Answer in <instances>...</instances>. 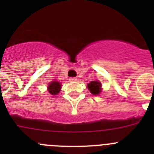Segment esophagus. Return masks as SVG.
Segmentation results:
<instances>
[{
    "label": "esophagus",
    "instance_id": "1",
    "mask_svg": "<svg viewBox=\"0 0 154 154\" xmlns=\"http://www.w3.org/2000/svg\"><path fill=\"white\" fill-rule=\"evenodd\" d=\"M69 80H70L71 82H75L77 81V78H75V77H72V78L69 79Z\"/></svg>",
    "mask_w": 154,
    "mask_h": 154
}]
</instances>
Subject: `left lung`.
Returning a JSON list of instances; mask_svg holds the SVG:
<instances>
[{
  "mask_svg": "<svg viewBox=\"0 0 154 154\" xmlns=\"http://www.w3.org/2000/svg\"><path fill=\"white\" fill-rule=\"evenodd\" d=\"M88 89L92 95H99L102 92V84L99 81H92L88 84Z\"/></svg>",
  "mask_w": 154,
  "mask_h": 154,
  "instance_id": "obj_1",
  "label": "left lung"
}]
</instances>
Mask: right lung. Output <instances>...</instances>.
Wrapping results in <instances>:
<instances>
[{
  "label": "right lung",
  "instance_id": "right-lung-1",
  "mask_svg": "<svg viewBox=\"0 0 154 154\" xmlns=\"http://www.w3.org/2000/svg\"><path fill=\"white\" fill-rule=\"evenodd\" d=\"M61 83L57 81H52L48 85V91L51 95L55 96L61 91Z\"/></svg>",
  "mask_w": 154,
  "mask_h": 154
}]
</instances>
